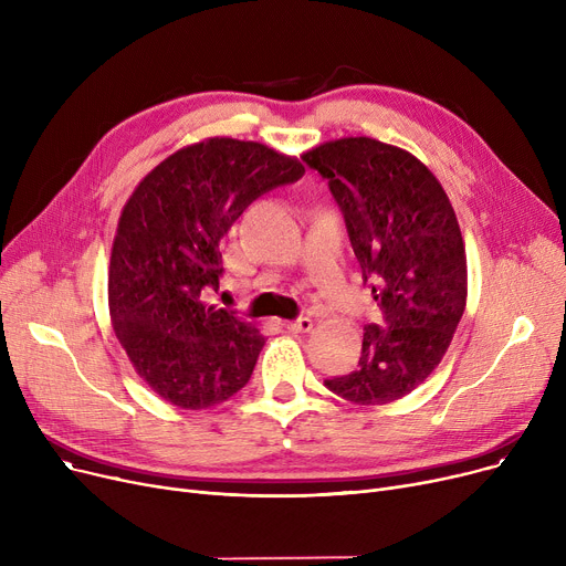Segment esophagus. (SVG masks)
Segmentation results:
<instances>
[{
	"label": "esophagus",
	"instance_id": "34e87169",
	"mask_svg": "<svg viewBox=\"0 0 566 566\" xmlns=\"http://www.w3.org/2000/svg\"><path fill=\"white\" fill-rule=\"evenodd\" d=\"M312 325L314 323H312L310 316H301V318H295V321H286L284 328L291 331V333H310Z\"/></svg>",
	"mask_w": 566,
	"mask_h": 566
}]
</instances>
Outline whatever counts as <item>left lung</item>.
<instances>
[{
	"mask_svg": "<svg viewBox=\"0 0 566 566\" xmlns=\"http://www.w3.org/2000/svg\"><path fill=\"white\" fill-rule=\"evenodd\" d=\"M303 160L328 181L363 280L382 312L350 374L325 388L360 406L412 392L438 367L465 310L468 268L454 208L403 148L371 137L325 142Z\"/></svg>",
	"mask_w": 566,
	"mask_h": 566,
	"instance_id": "obj_1",
	"label": "left lung"
}]
</instances>
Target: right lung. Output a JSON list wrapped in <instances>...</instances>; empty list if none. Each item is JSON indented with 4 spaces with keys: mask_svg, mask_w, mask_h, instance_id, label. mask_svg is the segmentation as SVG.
Here are the masks:
<instances>
[{
    "mask_svg": "<svg viewBox=\"0 0 566 566\" xmlns=\"http://www.w3.org/2000/svg\"><path fill=\"white\" fill-rule=\"evenodd\" d=\"M305 167L256 142L213 137L163 160L124 206L109 259V316L137 374L165 401L201 410L245 388L263 335L208 303L220 243L261 195Z\"/></svg>",
    "mask_w": 566,
    "mask_h": 566,
    "instance_id": "right-lung-1",
    "label": "right lung"
}]
</instances>
